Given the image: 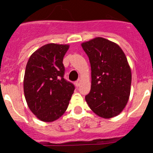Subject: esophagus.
Returning a JSON list of instances; mask_svg holds the SVG:
<instances>
[{"label":"esophagus","instance_id":"34e87169","mask_svg":"<svg viewBox=\"0 0 153 153\" xmlns=\"http://www.w3.org/2000/svg\"><path fill=\"white\" fill-rule=\"evenodd\" d=\"M75 86H77V87H78V86H79L80 85H81V80H78V81H75Z\"/></svg>","mask_w":153,"mask_h":153}]
</instances>
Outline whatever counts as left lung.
I'll use <instances>...</instances> for the list:
<instances>
[{
    "mask_svg": "<svg viewBox=\"0 0 153 153\" xmlns=\"http://www.w3.org/2000/svg\"><path fill=\"white\" fill-rule=\"evenodd\" d=\"M91 65V90L85 96L98 116L110 118L121 113L130 94L132 73L121 48L104 38L82 43Z\"/></svg>",
    "mask_w": 153,
    "mask_h": 153,
    "instance_id": "8db88e82",
    "label": "left lung"
}]
</instances>
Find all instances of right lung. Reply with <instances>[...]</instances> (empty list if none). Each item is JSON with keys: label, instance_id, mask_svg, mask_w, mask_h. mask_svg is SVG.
Returning a JSON list of instances; mask_svg holds the SVG:
<instances>
[{"label": "right lung", "instance_id": "add662e5", "mask_svg": "<svg viewBox=\"0 0 153 153\" xmlns=\"http://www.w3.org/2000/svg\"><path fill=\"white\" fill-rule=\"evenodd\" d=\"M67 44H48L32 54L26 67L24 92L29 109L45 122L58 119L67 110L75 86L64 78L63 58Z\"/></svg>", "mask_w": 153, "mask_h": 153}]
</instances>
